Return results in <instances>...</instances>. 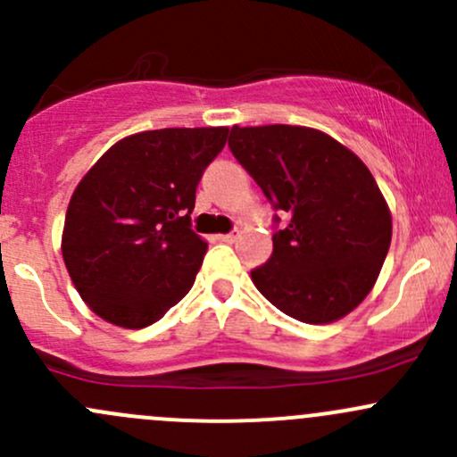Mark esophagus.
I'll return each mask as SVG.
<instances>
[{
	"label": "esophagus",
	"mask_w": 457,
	"mask_h": 457,
	"mask_svg": "<svg viewBox=\"0 0 457 457\" xmlns=\"http://www.w3.org/2000/svg\"><path fill=\"white\" fill-rule=\"evenodd\" d=\"M238 238V232H229V234H219V241L223 243H234Z\"/></svg>",
	"instance_id": "1"
}]
</instances>
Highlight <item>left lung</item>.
<instances>
[{
    "instance_id": "1",
    "label": "left lung",
    "mask_w": 457,
    "mask_h": 457,
    "mask_svg": "<svg viewBox=\"0 0 457 457\" xmlns=\"http://www.w3.org/2000/svg\"><path fill=\"white\" fill-rule=\"evenodd\" d=\"M229 150L287 219L270 261L252 270L258 292L310 325L356 310L391 243V212L370 168L334 137L285 123L234 126Z\"/></svg>"
}]
</instances>
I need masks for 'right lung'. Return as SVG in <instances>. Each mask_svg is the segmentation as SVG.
Wrapping results in <instances>:
<instances>
[{"mask_svg":"<svg viewBox=\"0 0 457 457\" xmlns=\"http://www.w3.org/2000/svg\"><path fill=\"white\" fill-rule=\"evenodd\" d=\"M229 128H163L114 143L72 192L62 254L105 322L141 329L195 285L207 243L190 229L203 170Z\"/></svg>","mask_w":457,"mask_h":457,"instance_id":"add662e5","label":"right lung"}]
</instances>
